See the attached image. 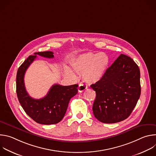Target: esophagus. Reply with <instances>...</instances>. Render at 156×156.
I'll use <instances>...</instances> for the list:
<instances>
[{
	"instance_id": "obj_1",
	"label": "esophagus",
	"mask_w": 156,
	"mask_h": 156,
	"mask_svg": "<svg viewBox=\"0 0 156 156\" xmlns=\"http://www.w3.org/2000/svg\"><path fill=\"white\" fill-rule=\"evenodd\" d=\"M86 88H87V86H85V85L83 84H80L79 85L78 87V91H79V92L82 93V92H83V91L86 90Z\"/></svg>"
}]
</instances>
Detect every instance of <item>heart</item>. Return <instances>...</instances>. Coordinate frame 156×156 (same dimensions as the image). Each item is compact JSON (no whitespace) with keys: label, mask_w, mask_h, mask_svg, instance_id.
Wrapping results in <instances>:
<instances>
[{"label":"heart","mask_w":156,"mask_h":156,"mask_svg":"<svg viewBox=\"0 0 156 156\" xmlns=\"http://www.w3.org/2000/svg\"><path fill=\"white\" fill-rule=\"evenodd\" d=\"M109 61L108 56L104 52H87L75 58L72 66L75 71L81 73L86 82L94 83L101 80L105 75ZM65 73L70 76H75L74 72L69 68L65 69Z\"/></svg>","instance_id":"1"}]
</instances>
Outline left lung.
Masks as SVG:
<instances>
[{
	"label": "left lung",
	"mask_w": 156,
	"mask_h": 156,
	"mask_svg": "<svg viewBox=\"0 0 156 156\" xmlns=\"http://www.w3.org/2000/svg\"><path fill=\"white\" fill-rule=\"evenodd\" d=\"M91 87L96 94L94 117L105 123L123 121L130 115L141 95L140 69L132 58L121 54Z\"/></svg>",
	"instance_id": "left-lung-1"
}]
</instances>
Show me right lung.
Listing matches in <instances>:
<instances>
[{
	"mask_svg": "<svg viewBox=\"0 0 156 156\" xmlns=\"http://www.w3.org/2000/svg\"><path fill=\"white\" fill-rule=\"evenodd\" d=\"M51 51L35 52L30 55L19 67L16 79V94L18 101L25 112L36 122L42 125L56 124L63 118L70 99L78 93V84L62 86L54 84L47 95L40 99L29 96L24 83L25 73L37 55L51 58Z\"/></svg>",
	"mask_w": 156,
	"mask_h": 156,
	"instance_id": "obj_1",
	"label": "right lung"
}]
</instances>
